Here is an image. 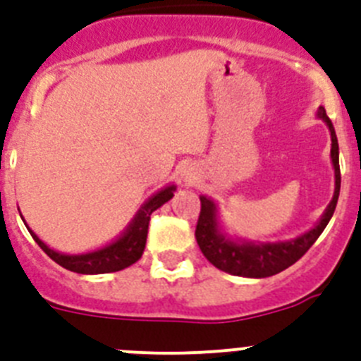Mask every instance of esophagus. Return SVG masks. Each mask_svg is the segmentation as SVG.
<instances>
[{
    "label": "esophagus",
    "mask_w": 361,
    "mask_h": 361,
    "mask_svg": "<svg viewBox=\"0 0 361 361\" xmlns=\"http://www.w3.org/2000/svg\"><path fill=\"white\" fill-rule=\"evenodd\" d=\"M186 180H188V183H193V180H195V177H191V175H186Z\"/></svg>",
    "instance_id": "obj_1"
}]
</instances>
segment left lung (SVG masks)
<instances>
[{
  "mask_svg": "<svg viewBox=\"0 0 361 361\" xmlns=\"http://www.w3.org/2000/svg\"><path fill=\"white\" fill-rule=\"evenodd\" d=\"M318 119L327 124L331 132V161L334 168V195L329 206L325 208L324 215L314 228L288 242H267V244H255L247 240H231L220 231L219 216H216V204L209 197L200 195V215L197 222L195 238L200 251L209 262L220 271L229 275L247 276V279H266L300 260L307 253L317 238L320 237L325 226L329 224L331 216L336 209L338 195H340V162H338V139L331 119L325 114V108H318Z\"/></svg>",
  "mask_w": 361,
  "mask_h": 361,
  "instance_id": "obj_1",
  "label": "left lung"
}]
</instances>
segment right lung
I'll return each mask as SVG.
<instances>
[{
    "label": "right lung",
    "instance_id": "add662e5",
    "mask_svg": "<svg viewBox=\"0 0 361 361\" xmlns=\"http://www.w3.org/2000/svg\"><path fill=\"white\" fill-rule=\"evenodd\" d=\"M175 186H166L164 190L157 191L155 195L149 197L145 204L141 206V209L137 212V215L133 216V220L130 222V226L124 229V233L121 235L117 240H114L111 244L104 245V247H99V250L90 251V253L82 255H65L59 253V251L50 250L49 245L44 244L36 233L32 231L27 226V229L30 231L32 238L37 242L41 250L52 258L54 262H57L65 269L73 271V273H81V275H101V273H116V271L124 269V267L135 264L139 258L142 257V251L146 247V237H148V224L149 216L155 209H159L164 202L173 197ZM23 219V216H21Z\"/></svg>",
    "mask_w": 361,
    "mask_h": 361
}]
</instances>
